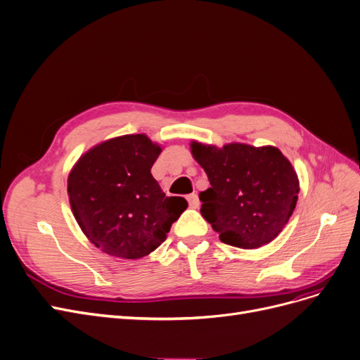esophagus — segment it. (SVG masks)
Here are the masks:
<instances>
[{"label": "esophagus", "instance_id": "1", "mask_svg": "<svg viewBox=\"0 0 360 360\" xmlns=\"http://www.w3.org/2000/svg\"><path fill=\"white\" fill-rule=\"evenodd\" d=\"M186 200H188V205H190L191 209H198L200 200H198V195H197V194H190L188 197H186Z\"/></svg>", "mask_w": 360, "mask_h": 360}]
</instances>
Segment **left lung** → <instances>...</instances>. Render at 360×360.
Here are the masks:
<instances>
[{"mask_svg":"<svg viewBox=\"0 0 360 360\" xmlns=\"http://www.w3.org/2000/svg\"><path fill=\"white\" fill-rule=\"evenodd\" d=\"M210 188L200 193L201 216L228 245L259 248L284 229L299 198V178L276 147L191 143Z\"/></svg>","mask_w":360,"mask_h":360,"instance_id":"obj_1","label":"left lung"}]
</instances>
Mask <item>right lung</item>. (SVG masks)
Wrapping results in <instances>:
<instances>
[{
  "instance_id": "obj_1",
  "label": "right lung",
  "mask_w": 360,
  "mask_h": 360,
  "mask_svg": "<svg viewBox=\"0 0 360 360\" xmlns=\"http://www.w3.org/2000/svg\"><path fill=\"white\" fill-rule=\"evenodd\" d=\"M160 153L144 134L122 135L88 150L70 170L73 216L104 253L132 260L150 255L188 207L182 197H166L153 178Z\"/></svg>"
}]
</instances>
